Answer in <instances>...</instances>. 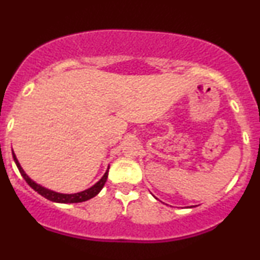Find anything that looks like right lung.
Instances as JSON below:
<instances>
[{
	"label": "right lung",
	"instance_id": "right-lung-1",
	"mask_svg": "<svg viewBox=\"0 0 260 260\" xmlns=\"http://www.w3.org/2000/svg\"><path fill=\"white\" fill-rule=\"evenodd\" d=\"M12 154H13V158H14V162L15 165H17L18 170H19L20 174L23 176V178L25 179L29 185L32 187L35 191H37L40 193L41 196H43V198H46L47 200H49V201H53V202H58V203H77V202H83V201H87V200L94 198V196L98 195L100 192V190L103 189V186L105 185L106 183V179H108V174H109V168L106 170L105 174L102 177V179L99 181H96L93 186H90L89 189L87 190H83V191H80V192H76V193H61V192H57V191H53V190H49L47 189V187L40 185V184H37L36 181H34L31 178L27 176L26 173H25L23 168H21V166L19 164V161H18L17 156L13 152V150H12Z\"/></svg>",
	"mask_w": 260,
	"mask_h": 260
}]
</instances>
